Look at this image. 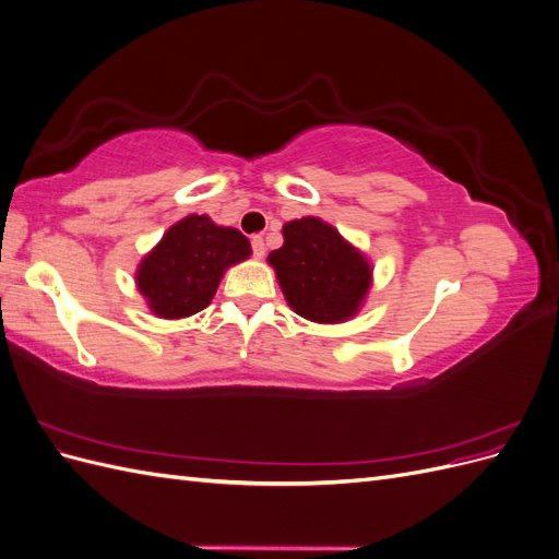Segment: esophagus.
Returning <instances> with one entry per match:
<instances>
[{"instance_id": "1", "label": "esophagus", "mask_w": 559, "mask_h": 559, "mask_svg": "<svg viewBox=\"0 0 559 559\" xmlns=\"http://www.w3.org/2000/svg\"><path fill=\"white\" fill-rule=\"evenodd\" d=\"M251 247H253V257H257V259H263V257H265V242H263L261 235H253V238H251Z\"/></svg>"}]
</instances>
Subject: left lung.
Masks as SVG:
<instances>
[{
  "mask_svg": "<svg viewBox=\"0 0 559 559\" xmlns=\"http://www.w3.org/2000/svg\"><path fill=\"white\" fill-rule=\"evenodd\" d=\"M284 245L270 251L289 308L317 324H343L359 314L373 286V263L319 216L282 226Z\"/></svg>",
  "mask_w": 559,
  "mask_h": 559,
  "instance_id": "8db88e82",
  "label": "left lung"
}]
</instances>
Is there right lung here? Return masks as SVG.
I'll list each match as a JSON object with an SVG mask.
<instances>
[{"label": "right lung", "instance_id": "add662e5", "mask_svg": "<svg viewBox=\"0 0 559 559\" xmlns=\"http://www.w3.org/2000/svg\"><path fill=\"white\" fill-rule=\"evenodd\" d=\"M249 257L251 245L238 228L218 226L207 214H189L144 253L134 284L156 317L183 319L205 310L226 270Z\"/></svg>", "mask_w": 559, "mask_h": 559}]
</instances>
